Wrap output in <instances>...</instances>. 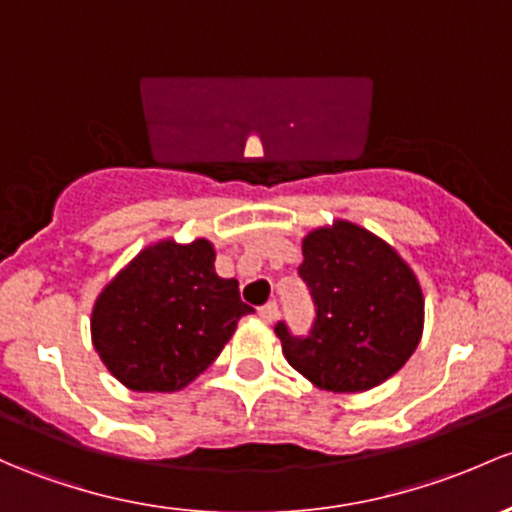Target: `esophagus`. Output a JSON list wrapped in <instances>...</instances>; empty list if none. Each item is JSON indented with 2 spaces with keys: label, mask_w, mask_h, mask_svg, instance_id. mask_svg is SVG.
I'll return each mask as SVG.
<instances>
[{
  "label": "esophagus",
  "mask_w": 512,
  "mask_h": 512,
  "mask_svg": "<svg viewBox=\"0 0 512 512\" xmlns=\"http://www.w3.org/2000/svg\"><path fill=\"white\" fill-rule=\"evenodd\" d=\"M277 316H279V306L274 304V301H270V304H265L260 309V319L265 321V324H274V321H277Z\"/></svg>",
  "instance_id": "esophagus-1"
}]
</instances>
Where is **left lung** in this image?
I'll return each instance as SVG.
<instances>
[{"label":"left lung","mask_w":512,"mask_h":512,"mask_svg":"<svg viewBox=\"0 0 512 512\" xmlns=\"http://www.w3.org/2000/svg\"><path fill=\"white\" fill-rule=\"evenodd\" d=\"M301 255L299 277L316 319L306 338H294L282 321L274 326L284 358L319 390L365 392L385 383L422 338L417 274L395 247L351 220L311 230Z\"/></svg>","instance_id":"obj_1"}]
</instances>
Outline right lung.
Masks as SVG:
<instances>
[{
    "mask_svg": "<svg viewBox=\"0 0 512 512\" xmlns=\"http://www.w3.org/2000/svg\"><path fill=\"white\" fill-rule=\"evenodd\" d=\"M213 242L157 240L102 287L90 336L105 368L134 392H176L218 358L252 306L215 274Z\"/></svg>",
    "mask_w": 512,
    "mask_h": 512,
    "instance_id": "add662e5",
    "label": "right lung"
}]
</instances>
